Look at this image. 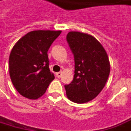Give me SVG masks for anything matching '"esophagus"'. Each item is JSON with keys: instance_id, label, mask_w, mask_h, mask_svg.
Segmentation results:
<instances>
[{"instance_id": "34e87169", "label": "esophagus", "mask_w": 131, "mask_h": 131, "mask_svg": "<svg viewBox=\"0 0 131 131\" xmlns=\"http://www.w3.org/2000/svg\"><path fill=\"white\" fill-rule=\"evenodd\" d=\"M62 76V72H58L57 73H56V77L57 78H60Z\"/></svg>"}]
</instances>
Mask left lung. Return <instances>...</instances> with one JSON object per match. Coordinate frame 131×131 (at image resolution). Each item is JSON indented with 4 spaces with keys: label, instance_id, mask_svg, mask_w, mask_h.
Returning <instances> with one entry per match:
<instances>
[{
    "label": "left lung",
    "instance_id": "left-lung-1",
    "mask_svg": "<svg viewBox=\"0 0 131 131\" xmlns=\"http://www.w3.org/2000/svg\"><path fill=\"white\" fill-rule=\"evenodd\" d=\"M66 40L74 57V76L65 85L68 98L76 103H85L95 98L104 88L110 71L107 54L94 37L71 31Z\"/></svg>",
    "mask_w": 131,
    "mask_h": 131
}]
</instances>
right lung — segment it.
<instances>
[{"mask_svg": "<svg viewBox=\"0 0 131 131\" xmlns=\"http://www.w3.org/2000/svg\"><path fill=\"white\" fill-rule=\"evenodd\" d=\"M60 31H30L16 43L9 56V73L18 92L37 100L55 79L50 71L47 51Z\"/></svg>", "mask_w": 131, "mask_h": 131, "instance_id": "1", "label": "right lung"}]
</instances>
